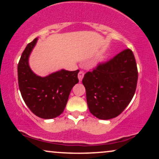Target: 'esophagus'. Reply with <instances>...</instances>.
Masks as SVG:
<instances>
[{"instance_id": "obj_1", "label": "esophagus", "mask_w": 159, "mask_h": 159, "mask_svg": "<svg viewBox=\"0 0 159 159\" xmlns=\"http://www.w3.org/2000/svg\"><path fill=\"white\" fill-rule=\"evenodd\" d=\"M84 72L83 71H80L79 73H78V79H79L80 81H82V79H83V78H84Z\"/></svg>"}]
</instances>
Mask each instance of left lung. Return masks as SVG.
<instances>
[{
	"label": "left lung",
	"instance_id": "obj_1",
	"mask_svg": "<svg viewBox=\"0 0 159 159\" xmlns=\"http://www.w3.org/2000/svg\"><path fill=\"white\" fill-rule=\"evenodd\" d=\"M138 77L135 58L130 49L87 72L82 83L91 114L100 120L116 117L132 101Z\"/></svg>",
	"mask_w": 159,
	"mask_h": 159
}]
</instances>
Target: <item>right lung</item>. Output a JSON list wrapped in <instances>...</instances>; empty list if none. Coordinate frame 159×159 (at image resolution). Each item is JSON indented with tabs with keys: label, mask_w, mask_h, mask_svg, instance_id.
Returning a JSON list of instances; mask_svg holds the SVG:
<instances>
[{
	"label": "right lung",
	"mask_w": 159,
	"mask_h": 159,
	"mask_svg": "<svg viewBox=\"0 0 159 159\" xmlns=\"http://www.w3.org/2000/svg\"><path fill=\"white\" fill-rule=\"evenodd\" d=\"M34 39L27 45L18 64V81L21 96L36 116L53 119L64 110L72 87L78 83L79 70L65 69L41 77L29 66V57L37 43Z\"/></svg>",
	"instance_id": "add662e5"
}]
</instances>
